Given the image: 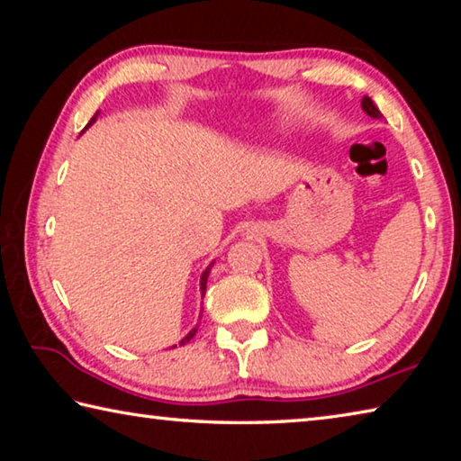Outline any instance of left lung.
Returning <instances> with one entry per match:
<instances>
[{"label":"left lung","mask_w":461,"mask_h":461,"mask_svg":"<svg viewBox=\"0 0 461 461\" xmlns=\"http://www.w3.org/2000/svg\"><path fill=\"white\" fill-rule=\"evenodd\" d=\"M362 109H364L366 113L370 115V118H376V120L382 118V113L378 112V107L374 105V101H372L370 97H364V99H362Z\"/></svg>","instance_id":"left-lung-1"}]
</instances>
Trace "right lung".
Returning a JSON list of instances; mask_svg holds the SVG:
<instances>
[{
    "label": "right lung",
    "mask_w": 461,
    "mask_h": 461,
    "mask_svg": "<svg viewBox=\"0 0 461 461\" xmlns=\"http://www.w3.org/2000/svg\"><path fill=\"white\" fill-rule=\"evenodd\" d=\"M97 115H99V112L95 113V115H93V118H91V122L87 123V128L91 126V123H95V120H97ZM87 128H85V130H87ZM212 267H213V262L212 264H209V267L205 268V270H203V275H201V296L203 294H205V288H207V278H209V270H212ZM194 333H197V327H193V330L189 331V333H186L185 335V338L181 339V341H178V346H185V343H189L193 338H194ZM173 348H176V346H173Z\"/></svg>",
    "instance_id": "right-lung-1"
}]
</instances>
